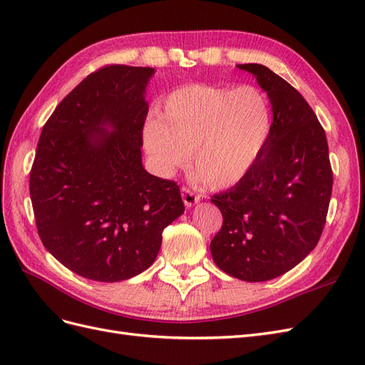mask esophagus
Segmentation results:
<instances>
[{
    "label": "esophagus",
    "instance_id": "obj_1",
    "mask_svg": "<svg viewBox=\"0 0 365 365\" xmlns=\"http://www.w3.org/2000/svg\"><path fill=\"white\" fill-rule=\"evenodd\" d=\"M181 196H182V201H184L187 208H190L195 204L200 202V196L195 195L192 190L187 189V187H182V189H181Z\"/></svg>",
    "mask_w": 365,
    "mask_h": 365
}]
</instances>
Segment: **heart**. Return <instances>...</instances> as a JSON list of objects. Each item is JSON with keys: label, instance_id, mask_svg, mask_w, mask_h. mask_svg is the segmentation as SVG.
<instances>
[{"label": "heart", "instance_id": "obj_1", "mask_svg": "<svg viewBox=\"0 0 365 365\" xmlns=\"http://www.w3.org/2000/svg\"><path fill=\"white\" fill-rule=\"evenodd\" d=\"M271 132V103L259 88L192 83L165 97L160 117L149 115L141 138L157 175L170 176L192 153L197 178L224 190L254 169Z\"/></svg>", "mask_w": 365, "mask_h": 365}]
</instances>
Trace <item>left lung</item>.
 I'll return each mask as SVG.
<instances>
[{
	"label": "left lung",
	"mask_w": 365,
	"mask_h": 365,
	"mask_svg": "<svg viewBox=\"0 0 365 365\" xmlns=\"http://www.w3.org/2000/svg\"><path fill=\"white\" fill-rule=\"evenodd\" d=\"M268 94L272 132L254 169L212 202L224 217L210 244L217 267L244 282H267L297 267L319 240L332 195L323 126L312 108L280 76L242 63Z\"/></svg>",
	"instance_id": "left-lung-1"
}]
</instances>
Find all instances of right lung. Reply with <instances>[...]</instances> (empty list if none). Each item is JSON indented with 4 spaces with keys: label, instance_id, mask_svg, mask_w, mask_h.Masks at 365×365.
Wrapping results in <instances>:
<instances>
[{
    "label": "right lung",
    "instance_id": "obj_1",
    "mask_svg": "<svg viewBox=\"0 0 365 365\" xmlns=\"http://www.w3.org/2000/svg\"><path fill=\"white\" fill-rule=\"evenodd\" d=\"M155 70L109 65L77 85L42 128L30 197L43 247L96 282L135 277L184 213L180 187L141 161Z\"/></svg>",
    "mask_w": 365,
    "mask_h": 365
}]
</instances>
